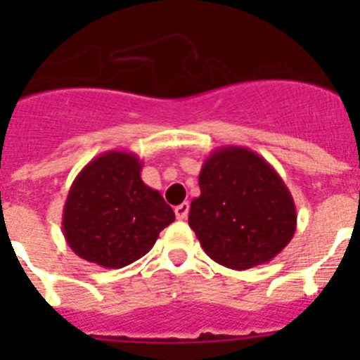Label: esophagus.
Listing matches in <instances>:
<instances>
[{"label": "esophagus", "instance_id": "1", "mask_svg": "<svg viewBox=\"0 0 360 360\" xmlns=\"http://www.w3.org/2000/svg\"><path fill=\"white\" fill-rule=\"evenodd\" d=\"M187 212H189V203L187 202L180 203V205H176V207H174V214H176L178 219H186Z\"/></svg>", "mask_w": 360, "mask_h": 360}]
</instances>
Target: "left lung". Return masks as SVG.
<instances>
[{"instance_id": "left-lung-1", "label": "left lung", "mask_w": 360, "mask_h": 360, "mask_svg": "<svg viewBox=\"0 0 360 360\" xmlns=\"http://www.w3.org/2000/svg\"><path fill=\"white\" fill-rule=\"evenodd\" d=\"M189 225L211 259L232 270L272 262L294 238L297 212L278 171L241 146L218 148L203 162Z\"/></svg>"}]
</instances>
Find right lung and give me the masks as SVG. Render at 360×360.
<instances>
[{
  "instance_id": "right-lung-1",
  "label": "right lung",
  "mask_w": 360,
  "mask_h": 360,
  "mask_svg": "<svg viewBox=\"0 0 360 360\" xmlns=\"http://www.w3.org/2000/svg\"><path fill=\"white\" fill-rule=\"evenodd\" d=\"M135 153H103L75 176L63 209L70 249L104 269H122L151 250L173 209L141 178Z\"/></svg>"
}]
</instances>
